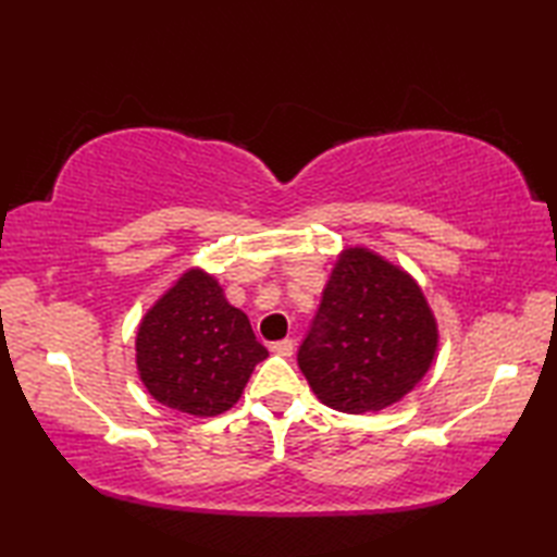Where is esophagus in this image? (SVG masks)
Returning a JSON list of instances; mask_svg holds the SVG:
<instances>
[{"instance_id":"1","label":"esophagus","mask_w":557,"mask_h":557,"mask_svg":"<svg viewBox=\"0 0 557 557\" xmlns=\"http://www.w3.org/2000/svg\"><path fill=\"white\" fill-rule=\"evenodd\" d=\"M270 349L275 351V354H280V357H292V351H294V339L285 337V339H280V342H272Z\"/></svg>"}]
</instances>
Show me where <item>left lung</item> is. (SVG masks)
Segmentation results:
<instances>
[{"label": "left lung", "instance_id": "left-lung-1", "mask_svg": "<svg viewBox=\"0 0 557 557\" xmlns=\"http://www.w3.org/2000/svg\"><path fill=\"white\" fill-rule=\"evenodd\" d=\"M437 323L409 272L369 248L339 253L297 361L323 405L381 411L431 369Z\"/></svg>", "mask_w": 557, "mask_h": 557}]
</instances>
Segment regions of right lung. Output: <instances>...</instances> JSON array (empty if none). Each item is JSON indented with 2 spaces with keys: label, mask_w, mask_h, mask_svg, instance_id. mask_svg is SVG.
Returning <instances> with one entry per match:
<instances>
[{
  "label": "right lung",
  "mask_w": 557,
  "mask_h": 557,
  "mask_svg": "<svg viewBox=\"0 0 557 557\" xmlns=\"http://www.w3.org/2000/svg\"><path fill=\"white\" fill-rule=\"evenodd\" d=\"M268 349L218 280L191 268L144 315L136 366L160 405L191 417H218L239 401Z\"/></svg>",
  "instance_id": "obj_1"
}]
</instances>
